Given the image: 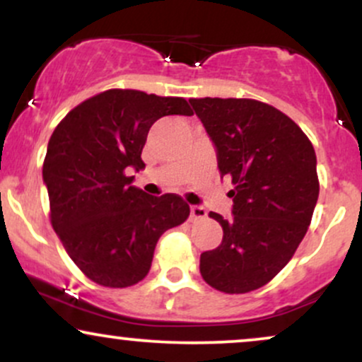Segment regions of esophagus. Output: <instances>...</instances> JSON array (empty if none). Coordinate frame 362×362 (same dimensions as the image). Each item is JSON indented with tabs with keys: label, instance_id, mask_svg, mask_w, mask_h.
<instances>
[{
	"label": "esophagus",
	"instance_id": "obj_1",
	"mask_svg": "<svg viewBox=\"0 0 362 362\" xmlns=\"http://www.w3.org/2000/svg\"><path fill=\"white\" fill-rule=\"evenodd\" d=\"M207 216V211L201 206H192L190 207V219L192 221H199V219H204Z\"/></svg>",
	"mask_w": 362,
	"mask_h": 362
}]
</instances>
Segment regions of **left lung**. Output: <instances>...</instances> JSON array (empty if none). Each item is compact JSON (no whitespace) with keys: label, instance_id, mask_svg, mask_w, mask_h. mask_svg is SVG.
<instances>
[{"label":"left lung","instance_id":"obj_1","mask_svg":"<svg viewBox=\"0 0 362 362\" xmlns=\"http://www.w3.org/2000/svg\"><path fill=\"white\" fill-rule=\"evenodd\" d=\"M218 149L221 177H230L233 219L223 242L201 255V276L226 294L271 282L293 259L311 223L320 192L317 156L301 127L253 98H189Z\"/></svg>","mask_w":362,"mask_h":362}]
</instances>
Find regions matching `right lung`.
<instances>
[{
	"instance_id": "obj_1",
	"label": "right lung",
	"mask_w": 362,
	"mask_h": 362,
	"mask_svg": "<svg viewBox=\"0 0 362 362\" xmlns=\"http://www.w3.org/2000/svg\"><path fill=\"white\" fill-rule=\"evenodd\" d=\"M185 98L112 88L86 98L54 129L44 158L49 216L62 247L90 281L129 288L148 276L156 242L189 218L180 195L131 185L149 127L192 115Z\"/></svg>"
}]
</instances>
